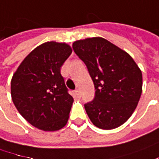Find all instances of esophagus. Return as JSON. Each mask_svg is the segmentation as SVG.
I'll return each mask as SVG.
<instances>
[{
  "mask_svg": "<svg viewBox=\"0 0 159 159\" xmlns=\"http://www.w3.org/2000/svg\"><path fill=\"white\" fill-rule=\"evenodd\" d=\"M75 95L78 98H81V93H80V90H75Z\"/></svg>",
  "mask_w": 159,
  "mask_h": 159,
  "instance_id": "esophagus-1",
  "label": "esophagus"
}]
</instances>
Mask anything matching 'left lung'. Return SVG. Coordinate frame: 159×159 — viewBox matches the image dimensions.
<instances>
[{
    "label": "left lung",
    "mask_w": 159,
    "mask_h": 159,
    "mask_svg": "<svg viewBox=\"0 0 159 159\" xmlns=\"http://www.w3.org/2000/svg\"><path fill=\"white\" fill-rule=\"evenodd\" d=\"M85 63L95 87V98L84 105L93 125L101 129L124 124L137 107L143 90V75L126 51L101 37L73 43Z\"/></svg>",
    "instance_id": "left-lung-1"
}]
</instances>
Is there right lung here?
I'll return each mask as SVG.
<instances>
[{
    "mask_svg": "<svg viewBox=\"0 0 159 159\" xmlns=\"http://www.w3.org/2000/svg\"><path fill=\"white\" fill-rule=\"evenodd\" d=\"M71 52L65 42H45L23 60L12 76V101L37 129L57 131L69 120L74 98L68 92L61 68Z\"/></svg>",
    "mask_w": 159,
    "mask_h": 159,
    "instance_id": "obj_1",
    "label": "right lung"
}]
</instances>
